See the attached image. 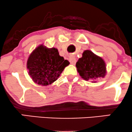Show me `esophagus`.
Segmentation results:
<instances>
[{"label":"esophagus","instance_id":"esophagus-1","mask_svg":"<svg viewBox=\"0 0 132 132\" xmlns=\"http://www.w3.org/2000/svg\"><path fill=\"white\" fill-rule=\"evenodd\" d=\"M69 62L71 64L75 65L76 63V59L75 56L74 55H71L70 57H69Z\"/></svg>","mask_w":132,"mask_h":132}]
</instances>
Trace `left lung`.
<instances>
[{"label":"left lung","instance_id":"left-lung-1","mask_svg":"<svg viewBox=\"0 0 132 132\" xmlns=\"http://www.w3.org/2000/svg\"><path fill=\"white\" fill-rule=\"evenodd\" d=\"M80 76L86 81L95 82L98 78H104L107 74L106 64L101 57L90 50H85L76 64Z\"/></svg>","mask_w":132,"mask_h":132}]
</instances>
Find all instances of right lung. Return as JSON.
<instances>
[{
  "mask_svg": "<svg viewBox=\"0 0 132 132\" xmlns=\"http://www.w3.org/2000/svg\"><path fill=\"white\" fill-rule=\"evenodd\" d=\"M69 64V62L60 55L57 48H49L42 44L30 54L27 68L35 83L46 86L56 81Z\"/></svg>",
  "mask_w": 132,
  "mask_h": 132,
  "instance_id": "right-lung-1",
  "label": "right lung"
}]
</instances>
